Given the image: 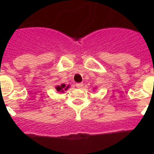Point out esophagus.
I'll return each instance as SVG.
<instances>
[{"instance_id":"34e87169","label":"esophagus","mask_w":154,"mask_h":154,"mask_svg":"<svg viewBox=\"0 0 154 154\" xmlns=\"http://www.w3.org/2000/svg\"><path fill=\"white\" fill-rule=\"evenodd\" d=\"M75 85L77 88H79V89H81V88H82V86H83V83H76Z\"/></svg>"}]
</instances>
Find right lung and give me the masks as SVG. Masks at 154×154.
<instances>
[{"mask_svg": "<svg viewBox=\"0 0 154 154\" xmlns=\"http://www.w3.org/2000/svg\"><path fill=\"white\" fill-rule=\"evenodd\" d=\"M70 85H65V84H62L61 85H57L55 87V89H56L58 92H64V91H66L69 88Z\"/></svg>", "mask_w": 154, "mask_h": 154, "instance_id": "1", "label": "right lung"}]
</instances>
